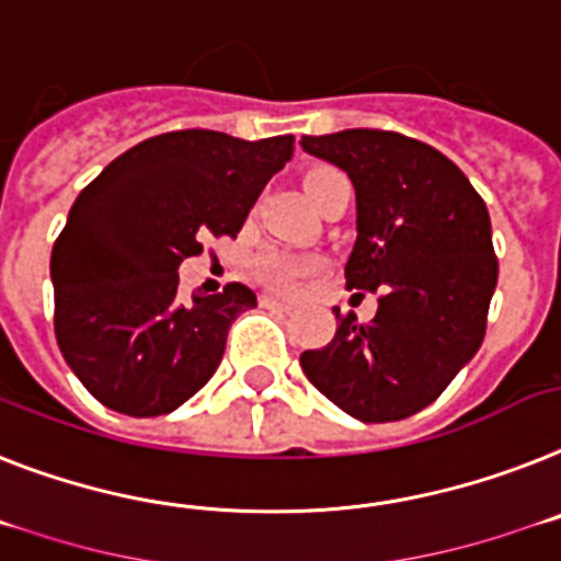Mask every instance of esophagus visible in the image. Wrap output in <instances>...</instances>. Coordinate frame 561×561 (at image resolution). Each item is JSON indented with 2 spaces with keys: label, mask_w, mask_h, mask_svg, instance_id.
<instances>
[{
  "label": "esophagus",
  "mask_w": 561,
  "mask_h": 561,
  "mask_svg": "<svg viewBox=\"0 0 561 561\" xmlns=\"http://www.w3.org/2000/svg\"><path fill=\"white\" fill-rule=\"evenodd\" d=\"M259 305L267 310H285V313H288V310H294V302H290V299H279V296H273V294L259 296Z\"/></svg>",
  "instance_id": "1"
}]
</instances>
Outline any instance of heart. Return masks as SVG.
Wrapping results in <instances>:
<instances>
[{"label": "heart", "instance_id": "obj_1", "mask_svg": "<svg viewBox=\"0 0 561 561\" xmlns=\"http://www.w3.org/2000/svg\"><path fill=\"white\" fill-rule=\"evenodd\" d=\"M333 176H342V173L333 171V168H313V171L305 176V191H308L310 199H313L319 187ZM253 267H256L259 279L267 282L271 288L290 290L296 288L308 273H313L317 262L308 256H296V253H288V251H265V253H259Z\"/></svg>", "mask_w": 561, "mask_h": 561}]
</instances>
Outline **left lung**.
Segmentation results:
<instances>
[{"mask_svg":"<svg viewBox=\"0 0 561 561\" xmlns=\"http://www.w3.org/2000/svg\"><path fill=\"white\" fill-rule=\"evenodd\" d=\"M356 187L353 296L379 294L368 324L336 310V336L299 356L310 382L362 422H399L439 399L479 351L496 288L491 216L459 168L397 130L302 136Z\"/></svg>","mask_w":561,"mask_h":561,"instance_id":"1","label":"left lung"}]
</instances>
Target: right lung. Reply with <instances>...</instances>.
Returning a JSON list of instances; mask_svg holds the SVG:
<instances>
[{"instance_id": "obj_1", "label": "right lung", "mask_w": 561, "mask_h": 561, "mask_svg": "<svg viewBox=\"0 0 561 561\" xmlns=\"http://www.w3.org/2000/svg\"><path fill=\"white\" fill-rule=\"evenodd\" d=\"M294 136L219 130L150 136L113 159L73 202L54 242V331L93 399L125 416H162L219 368L230 322L256 308L239 282L179 302V265L205 237L237 239Z\"/></svg>"}]
</instances>
